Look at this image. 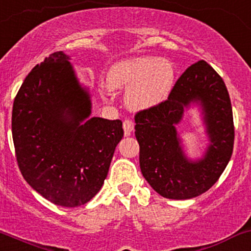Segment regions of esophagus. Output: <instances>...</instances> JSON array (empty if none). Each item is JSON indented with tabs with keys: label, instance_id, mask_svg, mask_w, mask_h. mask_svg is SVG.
<instances>
[{
	"label": "esophagus",
	"instance_id": "34e87169",
	"mask_svg": "<svg viewBox=\"0 0 251 251\" xmlns=\"http://www.w3.org/2000/svg\"><path fill=\"white\" fill-rule=\"evenodd\" d=\"M123 127H124V133H125V136H130L131 132L133 131V127H134L133 121L126 119V120L123 123Z\"/></svg>",
	"mask_w": 251,
	"mask_h": 251
}]
</instances>
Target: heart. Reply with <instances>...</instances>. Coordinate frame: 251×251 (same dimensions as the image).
<instances>
[{"label": "heart", "mask_w": 251, "mask_h": 251, "mask_svg": "<svg viewBox=\"0 0 251 251\" xmlns=\"http://www.w3.org/2000/svg\"><path fill=\"white\" fill-rule=\"evenodd\" d=\"M176 81L172 61L157 56H136L110 66L107 85L127 89L125 102L132 110H150L170 99Z\"/></svg>", "instance_id": "obj_1"}]
</instances>
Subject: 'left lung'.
Returning a JSON list of instances; mask_svg holds the SVG:
<instances>
[{"label": "left lung", "mask_w": 251, "mask_h": 251, "mask_svg": "<svg viewBox=\"0 0 251 251\" xmlns=\"http://www.w3.org/2000/svg\"><path fill=\"white\" fill-rule=\"evenodd\" d=\"M192 104L200 108L208 137L203 156L196 160L186 156L175 127ZM134 121L142 174L166 199L202 195L218 181L231 159L234 127L230 96L223 78L203 60L180 75L165 103L137 113Z\"/></svg>", "instance_id": "8db88e82"}]
</instances>
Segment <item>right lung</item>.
<instances>
[{"label":"right lung","mask_w":251,"mask_h":251,"mask_svg":"<svg viewBox=\"0 0 251 251\" xmlns=\"http://www.w3.org/2000/svg\"><path fill=\"white\" fill-rule=\"evenodd\" d=\"M63 51L35 66L15 96L18 166L33 190L61 207L89 202L104 183L124 136L120 120L91 118V95Z\"/></svg>","instance_id":"obj_1"}]
</instances>
